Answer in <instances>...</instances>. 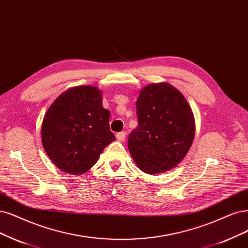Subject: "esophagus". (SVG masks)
Returning <instances> with one entry per match:
<instances>
[{"label": "esophagus", "instance_id": "obj_1", "mask_svg": "<svg viewBox=\"0 0 248 248\" xmlns=\"http://www.w3.org/2000/svg\"><path fill=\"white\" fill-rule=\"evenodd\" d=\"M116 138L118 141L124 142L125 140V133L124 132H121V133H117L116 134Z\"/></svg>", "mask_w": 248, "mask_h": 248}]
</instances>
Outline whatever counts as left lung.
I'll return each instance as SVG.
<instances>
[{"instance_id": "obj_1", "label": "left lung", "mask_w": 248, "mask_h": 248, "mask_svg": "<svg viewBox=\"0 0 248 248\" xmlns=\"http://www.w3.org/2000/svg\"><path fill=\"white\" fill-rule=\"evenodd\" d=\"M138 126L127 140L132 156L144 172L168 171L186 156L195 135L192 110L172 86L152 84L136 102Z\"/></svg>"}]
</instances>
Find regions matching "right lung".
<instances>
[{
	"mask_svg": "<svg viewBox=\"0 0 248 248\" xmlns=\"http://www.w3.org/2000/svg\"><path fill=\"white\" fill-rule=\"evenodd\" d=\"M101 92L91 86L64 92L48 109L42 124L45 151L61 170L80 175L97 162L115 137Z\"/></svg>",
	"mask_w": 248,
	"mask_h": 248,
	"instance_id": "right-lung-1",
	"label": "right lung"
}]
</instances>
